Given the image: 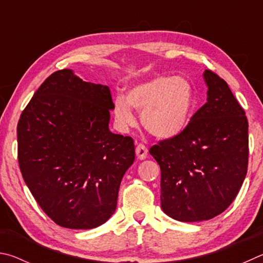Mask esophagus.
Instances as JSON below:
<instances>
[{
    "instance_id": "34e87169",
    "label": "esophagus",
    "mask_w": 263,
    "mask_h": 263,
    "mask_svg": "<svg viewBox=\"0 0 263 263\" xmlns=\"http://www.w3.org/2000/svg\"><path fill=\"white\" fill-rule=\"evenodd\" d=\"M135 151H136L137 158L141 159V160L145 159L146 156H148V149H146V146L144 144H142V143H140L139 145L136 146Z\"/></svg>"
}]
</instances>
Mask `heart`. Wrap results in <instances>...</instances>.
<instances>
[{
    "instance_id": "b5f03b06",
    "label": "heart",
    "mask_w": 263,
    "mask_h": 263,
    "mask_svg": "<svg viewBox=\"0 0 263 263\" xmlns=\"http://www.w3.org/2000/svg\"><path fill=\"white\" fill-rule=\"evenodd\" d=\"M195 107L192 83L185 77L157 76L134 85L126 99L114 98L115 120L122 128L135 123L132 108L141 113V123L157 139H171L187 127Z\"/></svg>"
}]
</instances>
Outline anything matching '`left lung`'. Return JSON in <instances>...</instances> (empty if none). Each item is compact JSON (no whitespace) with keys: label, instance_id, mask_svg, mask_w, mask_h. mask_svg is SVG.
I'll use <instances>...</instances> for the list:
<instances>
[{"label":"left lung","instance_id":"8db88e82","mask_svg":"<svg viewBox=\"0 0 263 263\" xmlns=\"http://www.w3.org/2000/svg\"><path fill=\"white\" fill-rule=\"evenodd\" d=\"M208 101L180 134L149 153L160 166V202L180 222L208 220L232 203L248 166V121L228 83L205 70Z\"/></svg>","mask_w":263,"mask_h":263}]
</instances>
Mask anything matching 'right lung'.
I'll list each match as a JSON object with an SVG mask.
<instances>
[{"label": "right lung", "instance_id": "add662e5", "mask_svg": "<svg viewBox=\"0 0 263 263\" xmlns=\"http://www.w3.org/2000/svg\"><path fill=\"white\" fill-rule=\"evenodd\" d=\"M112 108L108 86L62 69L46 78L21 114L17 155L23 179L60 227L93 229L117 208L135 145L130 136L109 132Z\"/></svg>", "mask_w": 263, "mask_h": 263}]
</instances>
